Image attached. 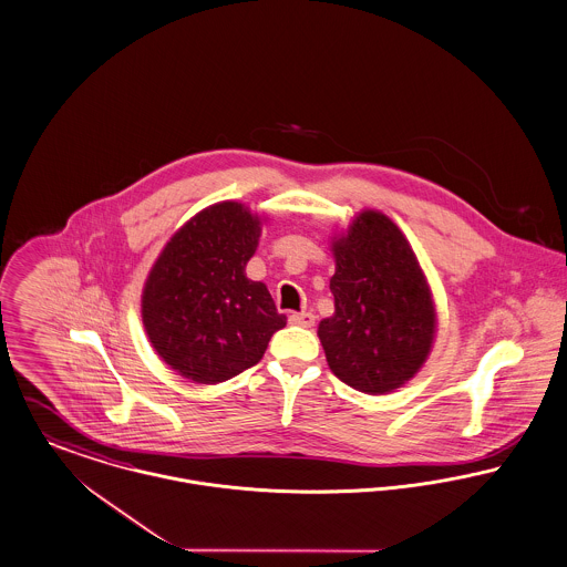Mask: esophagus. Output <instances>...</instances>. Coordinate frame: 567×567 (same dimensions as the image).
Here are the masks:
<instances>
[{
  "label": "esophagus",
  "instance_id": "34e87169",
  "mask_svg": "<svg viewBox=\"0 0 567 567\" xmlns=\"http://www.w3.org/2000/svg\"><path fill=\"white\" fill-rule=\"evenodd\" d=\"M289 321L293 323V326H302V328H310L312 323H315V315L312 312H293V315H289Z\"/></svg>",
  "mask_w": 567,
  "mask_h": 567
}]
</instances>
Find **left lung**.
Masks as SVG:
<instances>
[{"instance_id": "1", "label": "left lung", "mask_w": 567, "mask_h": 567, "mask_svg": "<svg viewBox=\"0 0 567 567\" xmlns=\"http://www.w3.org/2000/svg\"><path fill=\"white\" fill-rule=\"evenodd\" d=\"M334 315L319 341L332 373L355 391L389 394L425 364L437 317L427 276L389 216L362 209L332 237Z\"/></svg>"}]
</instances>
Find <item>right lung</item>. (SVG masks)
<instances>
[{"instance_id": "right-lung-1", "label": "right lung", "mask_w": 567, "mask_h": 567, "mask_svg": "<svg viewBox=\"0 0 567 567\" xmlns=\"http://www.w3.org/2000/svg\"><path fill=\"white\" fill-rule=\"evenodd\" d=\"M262 221L241 203H216L176 230L148 271V341L196 384H219L255 367L271 334L287 326L267 287L246 276Z\"/></svg>"}]
</instances>
